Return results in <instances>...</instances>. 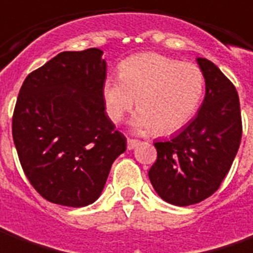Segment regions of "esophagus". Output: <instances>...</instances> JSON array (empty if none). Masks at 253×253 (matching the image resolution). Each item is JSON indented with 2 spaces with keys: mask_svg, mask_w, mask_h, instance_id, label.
I'll return each instance as SVG.
<instances>
[{
  "mask_svg": "<svg viewBox=\"0 0 253 253\" xmlns=\"http://www.w3.org/2000/svg\"><path fill=\"white\" fill-rule=\"evenodd\" d=\"M137 144H139V140H136V139H128V140H126V146H128V150L135 149Z\"/></svg>",
  "mask_w": 253,
  "mask_h": 253,
  "instance_id": "obj_1",
  "label": "esophagus"
}]
</instances>
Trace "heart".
<instances>
[{
	"instance_id": "b5f03b06",
	"label": "heart",
	"mask_w": 253,
	"mask_h": 253,
	"mask_svg": "<svg viewBox=\"0 0 253 253\" xmlns=\"http://www.w3.org/2000/svg\"><path fill=\"white\" fill-rule=\"evenodd\" d=\"M120 77L103 84V102L113 123H120L133 109L132 125L139 132L170 135L196 116L205 90V76L194 63L156 52L126 57L118 66Z\"/></svg>"
}]
</instances>
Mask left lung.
<instances>
[{
	"mask_svg": "<svg viewBox=\"0 0 253 253\" xmlns=\"http://www.w3.org/2000/svg\"><path fill=\"white\" fill-rule=\"evenodd\" d=\"M197 62L205 76V97L197 117L168 142H156L150 182L167 203L187 207L216 191L229 173L243 136L236 86L208 59Z\"/></svg>",
	"mask_w": 253,
	"mask_h": 253,
	"instance_id": "obj_1",
	"label": "left lung"
}]
</instances>
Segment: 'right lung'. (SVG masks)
<instances>
[{"mask_svg":"<svg viewBox=\"0 0 253 253\" xmlns=\"http://www.w3.org/2000/svg\"><path fill=\"white\" fill-rule=\"evenodd\" d=\"M102 50L62 52L31 71L19 90L12 136L26 177L46 201H96L126 139L104 113Z\"/></svg>","mask_w":253,"mask_h":253,"instance_id":"1","label":"right lung"}]
</instances>
